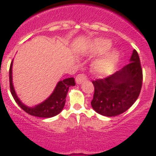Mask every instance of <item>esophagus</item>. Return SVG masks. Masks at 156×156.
<instances>
[{
    "label": "esophagus",
    "instance_id": "obj_1",
    "mask_svg": "<svg viewBox=\"0 0 156 156\" xmlns=\"http://www.w3.org/2000/svg\"><path fill=\"white\" fill-rule=\"evenodd\" d=\"M87 75L86 74H83V73H80V74H78L77 77H76V83L77 84H81V83L84 82V81L87 79Z\"/></svg>",
    "mask_w": 156,
    "mask_h": 156
}]
</instances>
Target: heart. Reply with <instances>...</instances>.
Wrapping results in <instances>:
<instances>
[{
  "mask_svg": "<svg viewBox=\"0 0 156 156\" xmlns=\"http://www.w3.org/2000/svg\"><path fill=\"white\" fill-rule=\"evenodd\" d=\"M111 45V42L105 39H97L93 44V52L100 53L106 51ZM118 52L112 50L103 55L92 64L93 72L98 76H105L112 70L118 61Z\"/></svg>",
  "mask_w": 156,
  "mask_h": 156,
  "instance_id": "obj_1",
  "label": "heart"
}]
</instances>
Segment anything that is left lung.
Segmentation results:
<instances>
[{
	"instance_id": "left-lung-1",
	"label": "left lung",
	"mask_w": 156,
	"mask_h": 156,
	"mask_svg": "<svg viewBox=\"0 0 156 156\" xmlns=\"http://www.w3.org/2000/svg\"><path fill=\"white\" fill-rule=\"evenodd\" d=\"M129 63L107 78L93 81L95 92L91 106L105 116H115L128 110L140 94L143 69L140 59L133 50Z\"/></svg>"
}]
</instances>
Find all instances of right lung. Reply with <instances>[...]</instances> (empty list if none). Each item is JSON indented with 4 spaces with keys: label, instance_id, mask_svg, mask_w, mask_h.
I'll use <instances>...</instances> for the list:
<instances>
[{
    "label": "right lung",
    "instance_id": "obj_1",
    "mask_svg": "<svg viewBox=\"0 0 156 156\" xmlns=\"http://www.w3.org/2000/svg\"><path fill=\"white\" fill-rule=\"evenodd\" d=\"M12 66H13V61L11 62L10 67H9V87H10L11 94L13 95V99L21 108L31 116L43 117V118L52 117L54 116H56L62 111L66 104V98L68 93L69 88L72 86H75L74 78H68L62 81H60L57 83L52 95H50L47 100L36 106L30 108L23 104L16 95L15 90L13 88V82H12Z\"/></svg>",
    "mask_w": 156,
    "mask_h": 156
}]
</instances>
